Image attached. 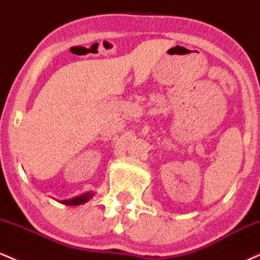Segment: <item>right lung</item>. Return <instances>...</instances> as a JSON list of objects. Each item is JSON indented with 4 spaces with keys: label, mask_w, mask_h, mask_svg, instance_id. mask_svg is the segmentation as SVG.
<instances>
[{
    "label": "right lung",
    "mask_w": 260,
    "mask_h": 260,
    "mask_svg": "<svg viewBox=\"0 0 260 260\" xmlns=\"http://www.w3.org/2000/svg\"><path fill=\"white\" fill-rule=\"evenodd\" d=\"M95 196V193L90 190V192H86L84 194H80L78 197H74L72 199H66V201H59V203H62V204L64 205H71V207H76V205H80V204H84L89 201V199H91L92 197Z\"/></svg>",
    "instance_id": "right-lung-1"
}]
</instances>
